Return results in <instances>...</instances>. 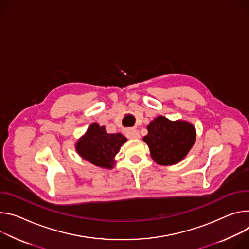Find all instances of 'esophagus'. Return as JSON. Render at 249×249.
<instances>
[{"mask_svg":"<svg viewBox=\"0 0 249 249\" xmlns=\"http://www.w3.org/2000/svg\"><path fill=\"white\" fill-rule=\"evenodd\" d=\"M126 135H127L128 139H130V140H136V139H140V137H141L140 132L137 131L136 129H128L126 131Z\"/></svg>","mask_w":249,"mask_h":249,"instance_id":"34e87169","label":"esophagus"}]
</instances>
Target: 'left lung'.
<instances>
[{
  "instance_id": "1",
  "label": "left lung",
  "mask_w": 249,
  "mask_h": 249,
  "mask_svg": "<svg viewBox=\"0 0 249 249\" xmlns=\"http://www.w3.org/2000/svg\"><path fill=\"white\" fill-rule=\"evenodd\" d=\"M147 130L143 142L148 145L152 159L164 166L182 161L196 141L194 124L183 120L170 121L158 116L149 123Z\"/></svg>"
}]
</instances>
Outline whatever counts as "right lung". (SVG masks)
Wrapping results in <instances>:
<instances>
[{
  "instance_id": "obj_1",
  "label": "right lung",
  "mask_w": 249,
  "mask_h": 249,
  "mask_svg": "<svg viewBox=\"0 0 249 249\" xmlns=\"http://www.w3.org/2000/svg\"><path fill=\"white\" fill-rule=\"evenodd\" d=\"M122 133H107L104 125L93 123L75 143L76 152L95 166L110 169L115 166V157L126 142Z\"/></svg>"
}]
</instances>
